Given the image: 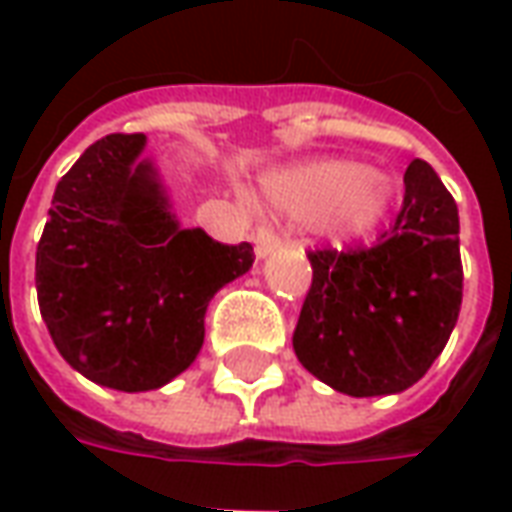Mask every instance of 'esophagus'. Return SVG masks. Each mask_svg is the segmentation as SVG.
I'll return each mask as SVG.
<instances>
[{"label": "esophagus", "mask_w": 512, "mask_h": 512, "mask_svg": "<svg viewBox=\"0 0 512 512\" xmlns=\"http://www.w3.org/2000/svg\"><path fill=\"white\" fill-rule=\"evenodd\" d=\"M279 244H282V241H279V235H274V233H271V230H257V235H255V255L260 257V260H263V257L271 255V252H274V249H277Z\"/></svg>", "instance_id": "esophagus-1"}]
</instances>
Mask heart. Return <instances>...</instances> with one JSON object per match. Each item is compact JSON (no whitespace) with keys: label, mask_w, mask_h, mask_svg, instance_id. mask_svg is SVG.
<instances>
[{"label":"heart","mask_w":512,"mask_h":512,"mask_svg":"<svg viewBox=\"0 0 512 512\" xmlns=\"http://www.w3.org/2000/svg\"><path fill=\"white\" fill-rule=\"evenodd\" d=\"M271 208L299 222H315L337 241H362L384 224L397 200L392 172L351 158H312L263 180Z\"/></svg>","instance_id":"obj_1"}]
</instances>
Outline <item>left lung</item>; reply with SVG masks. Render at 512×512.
Returning <instances> with one entry per match:
<instances>
[{"label": "left lung", "instance_id": "1", "mask_svg": "<svg viewBox=\"0 0 512 512\" xmlns=\"http://www.w3.org/2000/svg\"><path fill=\"white\" fill-rule=\"evenodd\" d=\"M403 183V211L384 244L310 255L312 288L293 351L343 395H397L417 384L461 312L458 205L422 158L408 164Z\"/></svg>", "mask_w": 512, "mask_h": 512}]
</instances>
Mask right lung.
<instances>
[{
    "mask_svg": "<svg viewBox=\"0 0 512 512\" xmlns=\"http://www.w3.org/2000/svg\"><path fill=\"white\" fill-rule=\"evenodd\" d=\"M145 134H109L57 183L35 257L62 359L117 392L167 386L197 359L205 312L255 263L249 244L186 230Z\"/></svg>",
    "mask_w": 512,
    "mask_h": 512,
    "instance_id": "add662e5",
    "label": "right lung"
}]
</instances>
